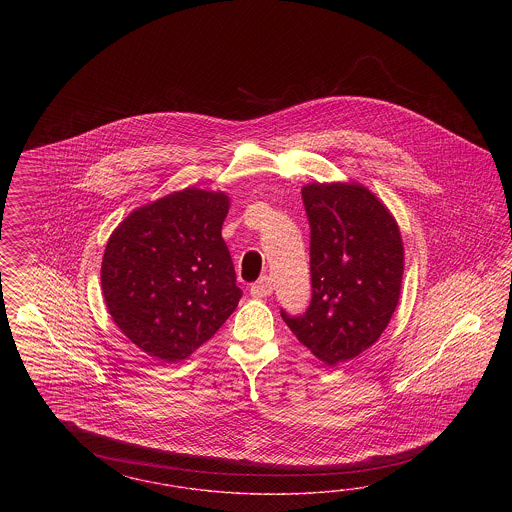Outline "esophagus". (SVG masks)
Masks as SVG:
<instances>
[{"label":"esophagus","mask_w":512,"mask_h":512,"mask_svg":"<svg viewBox=\"0 0 512 512\" xmlns=\"http://www.w3.org/2000/svg\"><path fill=\"white\" fill-rule=\"evenodd\" d=\"M272 289H274L272 279L268 278V276H263V278L259 279V281H255V283L251 285V296L264 298V296L272 295Z\"/></svg>","instance_id":"esophagus-1"}]
</instances>
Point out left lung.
I'll use <instances>...</instances> for the list:
<instances>
[{
	"instance_id": "1",
	"label": "left lung",
	"mask_w": 512,
	"mask_h": 512,
	"mask_svg": "<svg viewBox=\"0 0 512 512\" xmlns=\"http://www.w3.org/2000/svg\"><path fill=\"white\" fill-rule=\"evenodd\" d=\"M311 302L281 317L298 341L328 366L372 347L402 291L403 242L387 206L360 184H308Z\"/></svg>"
}]
</instances>
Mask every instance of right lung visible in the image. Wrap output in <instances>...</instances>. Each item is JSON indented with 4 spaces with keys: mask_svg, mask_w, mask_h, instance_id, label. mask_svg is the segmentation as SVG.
Segmentation results:
<instances>
[{
    "mask_svg": "<svg viewBox=\"0 0 512 512\" xmlns=\"http://www.w3.org/2000/svg\"><path fill=\"white\" fill-rule=\"evenodd\" d=\"M223 191L187 187L131 212L110 234L101 287L114 323L150 357L180 362L236 310Z\"/></svg>",
    "mask_w": 512,
    "mask_h": 512,
    "instance_id": "right-lung-1",
    "label": "right lung"
}]
</instances>
